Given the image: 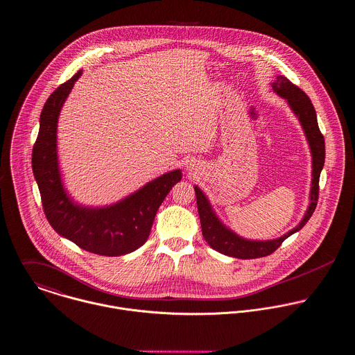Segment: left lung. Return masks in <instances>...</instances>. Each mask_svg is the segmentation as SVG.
Segmentation results:
<instances>
[{"label":"left lung","instance_id":"left-lung-1","mask_svg":"<svg viewBox=\"0 0 355 355\" xmlns=\"http://www.w3.org/2000/svg\"><path fill=\"white\" fill-rule=\"evenodd\" d=\"M273 92L286 100L289 108L299 119L306 140L309 142L310 152H311V188H310V203L303 215L302 220L289 232H286L282 237L273 240H248L232 229H229L214 211L210 200L205 195V192L195 185L196 192V202H198V211L202 225V233L207 244L220 254L239 258V259H255L268 257L275 252L291 234L300 230L310 216L314 213L317 200H318V182L320 174L324 167L325 162V141L324 136L320 132L315 110L307 97V94L293 85L289 79L284 75H277L275 82H272Z\"/></svg>","mask_w":355,"mask_h":355}]
</instances>
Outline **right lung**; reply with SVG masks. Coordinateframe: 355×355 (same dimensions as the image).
<instances>
[{"label": "right lung", "mask_w": 355, "mask_h": 355, "mask_svg": "<svg viewBox=\"0 0 355 355\" xmlns=\"http://www.w3.org/2000/svg\"><path fill=\"white\" fill-rule=\"evenodd\" d=\"M80 75L79 70L60 85L42 108L40 132L33 148V173L46 219L62 237L97 255H126L146 241L155 215L170 189L181 181L182 173L180 168L168 171L110 206L90 207L73 202L64 188L59 167L58 122L63 104Z\"/></svg>", "instance_id": "right-lung-1"}]
</instances>
